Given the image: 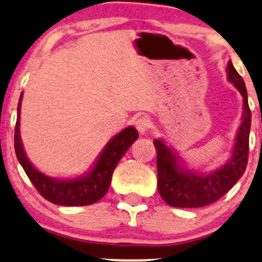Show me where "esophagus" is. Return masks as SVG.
Returning <instances> with one entry per match:
<instances>
[{
  "mask_svg": "<svg viewBox=\"0 0 262 262\" xmlns=\"http://www.w3.org/2000/svg\"><path fill=\"white\" fill-rule=\"evenodd\" d=\"M134 124H136L137 130H138L141 134H144L148 130V128H149L150 121H149V119L147 118V116H141V118L137 119L136 123H134Z\"/></svg>",
  "mask_w": 262,
  "mask_h": 262,
  "instance_id": "1",
  "label": "esophagus"
}]
</instances>
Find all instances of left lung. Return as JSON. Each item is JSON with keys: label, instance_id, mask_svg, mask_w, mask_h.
Listing matches in <instances>:
<instances>
[{"label": "left lung", "instance_id": "left-lung-1", "mask_svg": "<svg viewBox=\"0 0 262 262\" xmlns=\"http://www.w3.org/2000/svg\"><path fill=\"white\" fill-rule=\"evenodd\" d=\"M228 80L244 97L242 121L236 136L233 153L228 162L213 172L203 175L182 167L179 156L166 146L162 139H155L157 150V187L161 198L171 207L200 208L221 199L244 175L248 161V139L251 128V110L247 90L241 76L229 60L227 64Z\"/></svg>", "mask_w": 262, "mask_h": 262}]
</instances>
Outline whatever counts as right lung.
Segmentation results:
<instances>
[{"mask_svg":"<svg viewBox=\"0 0 262 262\" xmlns=\"http://www.w3.org/2000/svg\"><path fill=\"white\" fill-rule=\"evenodd\" d=\"M21 94L17 105V120L15 126V152L23 166L24 171L33 182L39 194L48 202L63 207H77V205H90L99 202L107 192L112 182V176L116 165L123 157L128 148L138 138V132L134 126H128L118 133L97 158L91 171L86 175L78 176L71 180H59L44 175L36 170L28 160L24 150L20 137V109Z\"/></svg>","mask_w":262,"mask_h":262,"instance_id":"right-lung-1","label":"right lung"}]
</instances>
